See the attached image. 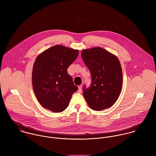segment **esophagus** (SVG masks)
Segmentation results:
<instances>
[{
  "mask_svg": "<svg viewBox=\"0 0 156 156\" xmlns=\"http://www.w3.org/2000/svg\"><path fill=\"white\" fill-rule=\"evenodd\" d=\"M78 88H78V92H81L82 86V85H80V86H79V87H78Z\"/></svg>",
  "mask_w": 156,
  "mask_h": 156,
  "instance_id": "1",
  "label": "esophagus"
}]
</instances>
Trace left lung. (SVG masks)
<instances>
[{
	"label": "left lung",
	"instance_id": "left-lung-1",
	"mask_svg": "<svg viewBox=\"0 0 156 156\" xmlns=\"http://www.w3.org/2000/svg\"><path fill=\"white\" fill-rule=\"evenodd\" d=\"M82 58L89 68L91 83L84 85L83 95L90 108L101 111L117 100L122 86V68L118 59L106 50L95 47L83 50Z\"/></svg>",
	"mask_w": 156,
	"mask_h": 156
}]
</instances>
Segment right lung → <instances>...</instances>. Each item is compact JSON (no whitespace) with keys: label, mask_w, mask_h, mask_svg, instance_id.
Masks as SVG:
<instances>
[{"label":"right lung","mask_w":156,"mask_h":156,"mask_svg":"<svg viewBox=\"0 0 156 156\" xmlns=\"http://www.w3.org/2000/svg\"><path fill=\"white\" fill-rule=\"evenodd\" d=\"M78 55L77 50L57 45L37 56L33 67L32 85L38 101L45 109L61 112L68 107L78 87L67 68Z\"/></svg>","instance_id":"add662e5"}]
</instances>
